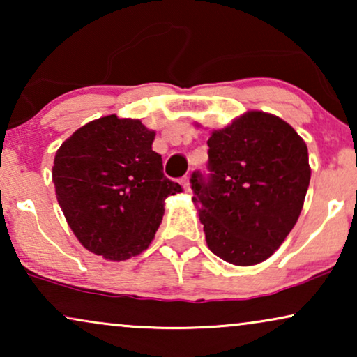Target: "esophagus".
<instances>
[{
    "mask_svg": "<svg viewBox=\"0 0 357 357\" xmlns=\"http://www.w3.org/2000/svg\"><path fill=\"white\" fill-rule=\"evenodd\" d=\"M180 183H182V187L185 188V192H190V178L188 177H183L182 182H180Z\"/></svg>",
    "mask_w": 357,
    "mask_h": 357,
    "instance_id": "esophagus-1",
    "label": "esophagus"
}]
</instances>
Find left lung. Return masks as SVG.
Instances as JSON below:
<instances>
[{"label":"left lung","mask_w":357,"mask_h":357,"mask_svg":"<svg viewBox=\"0 0 357 357\" xmlns=\"http://www.w3.org/2000/svg\"><path fill=\"white\" fill-rule=\"evenodd\" d=\"M209 178L192 175L206 243L236 266L275 253L296 226L310 182L305 141L280 116L250 110L208 139Z\"/></svg>","instance_id":"obj_1"}]
</instances>
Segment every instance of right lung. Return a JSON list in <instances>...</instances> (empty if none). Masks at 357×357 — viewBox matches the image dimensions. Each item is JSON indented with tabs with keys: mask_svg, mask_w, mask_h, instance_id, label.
<instances>
[{
	"mask_svg": "<svg viewBox=\"0 0 357 357\" xmlns=\"http://www.w3.org/2000/svg\"><path fill=\"white\" fill-rule=\"evenodd\" d=\"M141 120L107 115L76 130L56 151L52 177L68 226L87 250L123 261L153 242L164 202L182 187L165 177Z\"/></svg>",
	"mask_w": 357,
	"mask_h": 357,
	"instance_id": "right-lung-1",
	"label": "right lung"
}]
</instances>
